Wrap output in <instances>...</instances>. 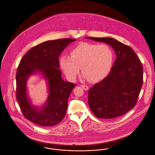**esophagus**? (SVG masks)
Instances as JSON below:
<instances>
[{
	"instance_id": "1",
	"label": "esophagus",
	"mask_w": 155,
	"mask_h": 155,
	"mask_svg": "<svg viewBox=\"0 0 155 155\" xmlns=\"http://www.w3.org/2000/svg\"><path fill=\"white\" fill-rule=\"evenodd\" d=\"M81 87L82 88L84 89V90H88V87L87 86V85H81Z\"/></svg>"
}]
</instances>
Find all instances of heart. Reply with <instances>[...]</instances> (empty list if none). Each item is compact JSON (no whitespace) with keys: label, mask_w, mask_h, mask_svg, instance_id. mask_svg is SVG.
<instances>
[{"label":"heart","mask_w":155,"mask_h":155,"mask_svg":"<svg viewBox=\"0 0 155 155\" xmlns=\"http://www.w3.org/2000/svg\"><path fill=\"white\" fill-rule=\"evenodd\" d=\"M114 62L112 49L106 44L82 42L70 51V57L62 55L60 66L67 79L76 80L79 67L83 76L92 82H99L110 73Z\"/></svg>","instance_id":"obj_1"}]
</instances>
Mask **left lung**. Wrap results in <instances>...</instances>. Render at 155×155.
Returning a JSON list of instances; mask_svg holds the SVG:
<instances>
[{
	"label": "left lung",
	"mask_w": 155,
	"mask_h": 155,
	"mask_svg": "<svg viewBox=\"0 0 155 155\" xmlns=\"http://www.w3.org/2000/svg\"><path fill=\"white\" fill-rule=\"evenodd\" d=\"M85 38L110 45L116 60L109 74L89 89L88 104L101 119L120 116L135 106L143 85L142 64L133 49L111 38Z\"/></svg>",
	"instance_id": "1"
}]
</instances>
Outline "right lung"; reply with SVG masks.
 I'll list each match as a JSON object with an SVG mask.
<instances>
[{"label": "right lung", "mask_w": 155, "mask_h": 155, "mask_svg": "<svg viewBox=\"0 0 155 155\" xmlns=\"http://www.w3.org/2000/svg\"><path fill=\"white\" fill-rule=\"evenodd\" d=\"M75 41L66 38L46 41L31 48L20 61L16 74V97L24 117L35 124L54 126L66 116L68 97L76 85L62 79L58 58ZM36 73L43 76L48 89L47 101L41 108L32 104L26 90L28 78Z\"/></svg>", "instance_id": "obj_1"}]
</instances>
